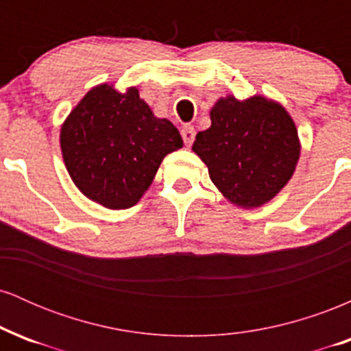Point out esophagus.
Wrapping results in <instances>:
<instances>
[{
	"instance_id": "34e87169",
	"label": "esophagus",
	"mask_w": 351,
	"mask_h": 351,
	"mask_svg": "<svg viewBox=\"0 0 351 351\" xmlns=\"http://www.w3.org/2000/svg\"><path fill=\"white\" fill-rule=\"evenodd\" d=\"M195 128L191 127V125H184L183 128H181V136H183V142L186 145H191L193 142H195Z\"/></svg>"
}]
</instances>
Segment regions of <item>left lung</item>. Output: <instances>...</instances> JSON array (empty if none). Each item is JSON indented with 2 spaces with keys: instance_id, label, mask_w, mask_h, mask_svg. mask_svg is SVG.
Here are the masks:
<instances>
[{
  "instance_id": "8db88e82",
  "label": "left lung",
  "mask_w": 351,
  "mask_h": 351,
  "mask_svg": "<svg viewBox=\"0 0 351 351\" xmlns=\"http://www.w3.org/2000/svg\"><path fill=\"white\" fill-rule=\"evenodd\" d=\"M211 127L193 150L231 203L257 208L291 180L300 155L297 128L279 104L261 95L241 102L229 95L211 108Z\"/></svg>"
}]
</instances>
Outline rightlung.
Instances as JSON below:
<instances>
[{"label":"right lung","instance_id":"right-lung-1","mask_svg":"<svg viewBox=\"0 0 351 351\" xmlns=\"http://www.w3.org/2000/svg\"><path fill=\"white\" fill-rule=\"evenodd\" d=\"M181 147L175 125L156 119L135 87L125 94L107 84L94 87L60 130L64 163L75 186L110 209L138 203L165 156Z\"/></svg>","mask_w":351,"mask_h":351}]
</instances>
